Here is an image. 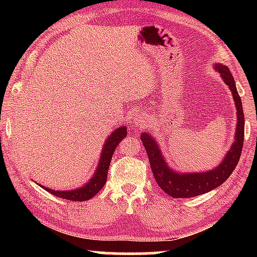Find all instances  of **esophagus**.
Returning a JSON list of instances; mask_svg holds the SVG:
<instances>
[{
    "instance_id": "esophagus-1",
    "label": "esophagus",
    "mask_w": 257,
    "mask_h": 257,
    "mask_svg": "<svg viewBox=\"0 0 257 257\" xmlns=\"http://www.w3.org/2000/svg\"><path fill=\"white\" fill-rule=\"evenodd\" d=\"M149 119H150V116H149V114H147V113L141 112V113H139V114L136 116V118L134 119V123L136 124V125L145 124V123L149 122Z\"/></svg>"
}]
</instances>
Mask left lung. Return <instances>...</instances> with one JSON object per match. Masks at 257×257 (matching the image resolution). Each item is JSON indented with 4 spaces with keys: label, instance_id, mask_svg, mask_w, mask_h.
Returning a JSON list of instances; mask_svg holds the SVG:
<instances>
[{
    "label": "left lung",
    "instance_id": "left-lung-1",
    "mask_svg": "<svg viewBox=\"0 0 257 257\" xmlns=\"http://www.w3.org/2000/svg\"><path fill=\"white\" fill-rule=\"evenodd\" d=\"M214 69L220 73L223 81L229 86L231 90L232 97L237 108V127L234 142L231 149L228 151L222 162L216 168L210 171L199 173H179L169 167L165 162L162 153H161L158 143L150 134L143 133L141 139L149 155L150 164L153 171L155 181L161 187L164 193L173 198H190L205 194L207 191L216 188L228 179L234 168L237 167L240 158L242 144H243V132H245V116H243L242 104L234 79L228 67L223 64L215 63Z\"/></svg>",
    "mask_w": 257,
    "mask_h": 257
}]
</instances>
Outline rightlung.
Returning <instances> with one entry per match:
<instances>
[{"mask_svg": "<svg viewBox=\"0 0 257 257\" xmlns=\"http://www.w3.org/2000/svg\"><path fill=\"white\" fill-rule=\"evenodd\" d=\"M127 136V128L120 127L116 128L115 132H113L110 136L107 137L106 142L104 143L103 150L101 158H99V162L97 165L96 171H95L94 176L86 185H84L80 188L73 189V190H53L51 188H46L44 186H41L42 188L49 191L52 195H54L56 197H61L64 199H69V201H75V202H82V201H88L92 197H94L99 190L103 188V186L106 182L107 171L108 167H110V162L112 160L113 152L115 151L116 146L119 145V143Z\"/></svg>", "mask_w": 257, "mask_h": 257, "instance_id": "obj_1", "label": "right lung"}]
</instances>
